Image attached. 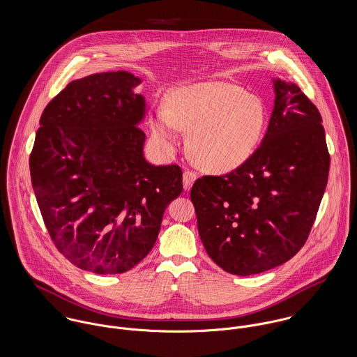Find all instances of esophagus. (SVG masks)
<instances>
[{
	"label": "esophagus",
	"mask_w": 357,
	"mask_h": 357,
	"mask_svg": "<svg viewBox=\"0 0 357 357\" xmlns=\"http://www.w3.org/2000/svg\"><path fill=\"white\" fill-rule=\"evenodd\" d=\"M197 180V174L192 173V172H184L183 174V187H184V191H190L191 187L194 185Z\"/></svg>",
	"instance_id": "obj_1"
}]
</instances>
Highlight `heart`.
Returning a JSON list of instances; mask_svg holds the SVG:
<instances>
[{"label": "heart", "instance_id": "heart-1", "mask_svg": "<svg viewBox=\"0 0 357 357\" xmlns=\"http://www.w3.org/2000/svg\"><path fill=\"white\" fill-rule=\"evenodd\" d=\"M266 126L262 99L241 86L210 81L177 88L169 108L156 111L153 132L163 144L188 130V150L195 162L213 173H228L255 153Z\"/></svg>", "mask_w": 357, "mask_h": 357}]
</instances>
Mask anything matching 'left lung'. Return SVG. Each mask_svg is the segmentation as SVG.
<instances>
[{
	"label": "left lung",
	"instance_id": "left-lung-1",
	"mask_svg": "<svg viewBox=\"0 0 357 357\" xmlns=\"http://www.w3.org/2000/svg\"><path fill=\"white\" fill-rule=\"evenodd\" d=\"M275 102L252 158L191 190L206 253L249 276L289 261L304 246L326 191L330 155L321 116L301 89L272 78Z\"/></svg>",
	"mask_w": 357,
	"mask_h": 357
}]
</instances>
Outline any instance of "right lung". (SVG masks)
<instances>
[{
  "instance_id": "right-lung-1",
  "label": "right lung",
  "mask_w": 357,
  "mask_h": 357,
  "mask_svg": "<svg viewBox=\"0 0 357 357\" xmlns=\"http://www.w3.org/2000/svg\"><path fill=\"white\" fill-rule=\"evenodd\" d=\"M143 82L129 71L70 82L44 109L30 155L31 184L59 252L99 275L137 265L163 213L183 192L177 165L144 156Z\"/></svg>"
}]
</instances>
